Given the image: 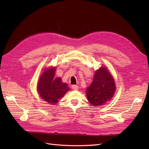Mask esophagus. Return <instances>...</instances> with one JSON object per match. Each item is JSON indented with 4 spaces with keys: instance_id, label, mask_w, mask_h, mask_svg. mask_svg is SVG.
Segmentation results:
<instances>
[{
    "instance_id": "esophagus-1",
    "label": "esophagus",
    "mask_w": 149,
    "mask_h": 149,
    "mask_svg": "<svg viewBox=\"0 0 149 149\" xmlns=\"http://www.w3.org/2000/svg\"><path fill=\"white\" fill-rule=\"evenodd\" d=\"M72 89L73 90H78V85H73L71 86Z\"/></svg>"
}]
</instances>
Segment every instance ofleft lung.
Instances as JSON below:
<instances>
[{"mask_svg": "<svg viewBox=\"0 0 149 149\" xmlns=\"http://www.w3.org/2000/svg\"><path fill=\"white\" fill-rule=\"evenodd\" d=\"M116 91L114 78L106 68L96 71L93 83L86 89L89 102L94 106H102L111 100Z\"/></svg>", "mask_w": 149, "mask_h": 149, "instance_id": "8db88e82", "label": "left lung"}]
</instances>
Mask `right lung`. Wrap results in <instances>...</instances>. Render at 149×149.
Returning a JSON list of instances; mask_svg holds the SVG:
<instances>
[{
	"instance_id": "add662e5",
	"label": "right lung",
	"mask_w": 149,
	"mask_h": 149,
	"mask_svg": "<svg viewBox=\"0 0 149 149\" xmlns=\"http://www.w3.org/2000/svg\"><path fill=\"white\" fill-rule=\"evenodd\" d=\"M55 71V68L45 70L40 76L37 85L40 97L51 104L57 103L58 100L70 89L67 84L63 83L60 78H54Z\"/></svg>"
}]
</instances>
